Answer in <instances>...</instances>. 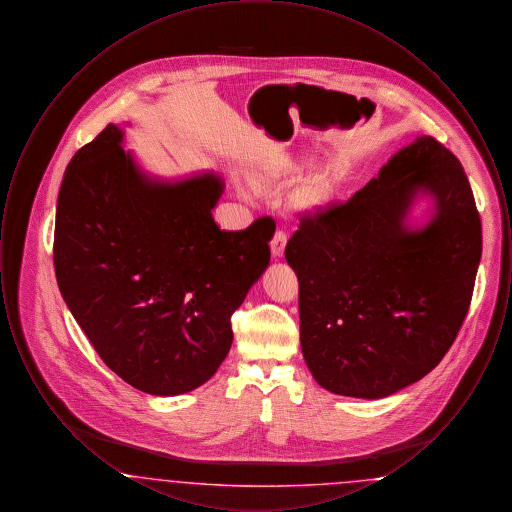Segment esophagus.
Masks as SVG:
<instances>
[{
  "label": "esophagus",
  "mask_w": 512,
  "mask_h": 512,
  "mask_svg": "<svg viewBox=\"0 0 512 512\" xmlns=\"http://www.w3.org/2000/svg\"><path fill=\"white\" fill-rule=\"evenodd\" d=\"M286 244H288V236H286V232L278 230V232L274 234L272 242H270V251H272V255H274L276 259H280V257L284 255V249H286Z\"/></svg>",
  "instance_id": "esophagus-1"
}]
</instances>
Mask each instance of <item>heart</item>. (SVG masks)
<instances>
[{
    "label": "heart",
    "mask_w": 512,
    "mask_h": 512,
    "mask_svg": "<svg viewBox=\"0 0 512 512\" xmlns=\"http://www.w3.org/2000/svg\"><path fill=\"white\" fill-rule=\"evenodd\" d=\"M295 171L297 169L290 163L270 165L267 169L257 172L253 182L261 188L278 186V184L293 178ZM341 184H343V176L340 172L330 169V167L322 169L301 184V188L293 195V207L299 211H307V213L320 211L326 205H330L336 199V195L340 194Z\"/></svg>",
    "instance_id": "heart-1"
}]
</instances>
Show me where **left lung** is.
Segmentation results:
<instances>
[{
  "label": "left lung",
  "instance_id": "left-lung-1",
  "mask_svg": "<svg viewBox=\"0 0 512 512\" xmlns=\"http://www.w3.org/2000/svg\"><path fill=\"white\" fill-rule=\"evenodd\" d=\"M431 203L413 225L415 203ZM482 257L459 159L432 136L393 153L363 190L303 217L286 245L299 338L318 386L382 399L424 378L457 338Z\"/></svg>",
  "mask_w": 512,
  "mask_h": 512
}]
</instances>
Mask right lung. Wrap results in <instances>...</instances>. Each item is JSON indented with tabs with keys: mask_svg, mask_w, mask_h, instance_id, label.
I'll use <instances>...</instances> for the list:
<instances>
[{
	"mask_svg": "<svg viewBox=\"0 0 512 512\" xmlns=\"http://www.w3.org/2000/svg\"><path fill=\"white\" fill-rule=\"evenodd\" d=\"M109 124L71 159L57 197L61 295L103 363L151 395L203 386L234 340L230 317L270 263L274 222L224 232L213 171L165 180Z\"/></svg>",
	"mask_w": 512,
	"mask_h": 512,
	"instance_id": "obj_1",
	"label": "right lung"
}]
</instances>
